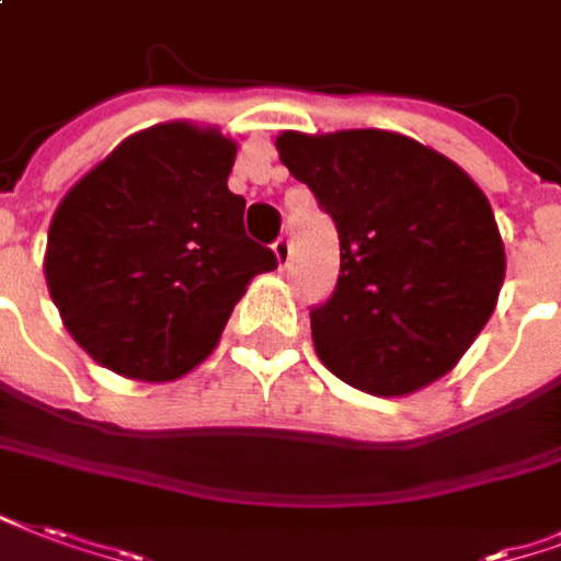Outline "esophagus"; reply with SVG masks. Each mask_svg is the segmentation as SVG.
Returning a JSON list of instances; mask_svg holds the SVG:
<instances>
[{"instance_id":"esophagus-1","label":"esophagus","mask_w":561,"mask_h":561,"mask_svg":"<svg viewBox=\"0 0 561 561\" xmlns=\"http://www.w3.org/2000/svg\"><path fill=\"white\" fill-rule=\"evenodd\" d=\"M273 252H276V261H279V267H288L291 264V240L288 238H276V243H273Z\"/></svg>"}]
</instances>
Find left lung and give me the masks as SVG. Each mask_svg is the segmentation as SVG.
Returning a JSON list of instances; mask_svg holds the SVG:
<instances>
[{"instance_id": "8db88e82", "label": "left lung", "mask_w": 561, "mask_h": 561, "mask_svg": "<svg viewBox=\"0 0 561 561\" xmlns=\"http://www.w3.org/2000/svg\"><path fill=\"white\" fill-rule=\"evenodd\" d=\"M276 148L339 231V282L312 309L323 365L375 396L446 375L505 276L491 202L449 157L398 133H282Z\"/></svg>"}]
</instances>
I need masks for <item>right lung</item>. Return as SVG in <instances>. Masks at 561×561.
Returning <instances> with one entry per match:
<instances>
[{
    "label": "right lung",
    "instance_id": "add662e5",
    "mask_svg": "<svg viewBox=\"0 0 561 561\" xmlns=\"http://www.w3.org/2000/svg\"><path fill=\"white\" fill-rule=\"evenodd\" d=\"M238 145L193 124L124 139L70 186L47 234L49 297L94 359L175 380L205 359L252 276L276 267L228 190Z\"/></svg>",
    "mask_w": 561,
    "mask_h": 561
}]
</instances>
